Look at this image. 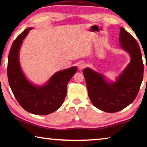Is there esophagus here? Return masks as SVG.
Segmentation results:
<instances>
[{
  "label": "esophagus",
  "instance_id": "1",
  "mask_svg": "<svg viewBox=\"0 0 147 147\" xmlns=\"http://www.w3.org/2000/svg\"><path fill=\"white\" fill-rule=\"evenodd\" d=\"M86 63H81L79 65V67H78V68H79V69L80 70H82V69H84V68L86 67Z\"/></svg>",
  "mask_w": 147,
  "mask_h": 147
}]
</instances>
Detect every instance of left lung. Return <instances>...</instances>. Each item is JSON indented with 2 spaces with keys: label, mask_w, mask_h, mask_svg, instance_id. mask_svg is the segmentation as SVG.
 Segmentation results:
<instances>
[{
  "label": "left lung",
  "mask_w": 147,
  "mask_h": 147,
  "mask_svg": "<svg viewBox=\"0 0 147 147\" xmlns=\"http://www.w3.org/2000/svg\"><path fill=\"white\" fill-rule=\"evenodd\" d=\"M119 39L122 49L130 55L131 61L115 82H108L102 74L90 68L83 70L91 102L96 108L108 113L121 111L133 102L143 78L144 65L138 43L122 27Z\"/></svg>",
  "instance_id": "8db88e82"
}]
</instances>
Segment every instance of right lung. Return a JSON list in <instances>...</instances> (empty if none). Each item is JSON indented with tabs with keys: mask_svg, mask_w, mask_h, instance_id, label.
I'll list each match as a JSON object with an SVG mask.
<instances>
[{
	"mask_svg": "<svg viewBox=\"0 0 147 147\" xmlns=\"http://www.w3.org/2000/svg\"><path fill=\"white\" fill-rule=\"evenodd\" d=\"M32 28L24 30L15 39L8 55V82L16 100L22 108L38 115H48L57 110L67 95V86L76 73L77 67L59 71L43 86H34L26 78L19 63V49Z\"/></svg>",
	"mask_w": 147,
	"mask_h": 147,
	"instance_id": "1",
	"label": "right lung"
}]
</instances>
